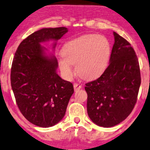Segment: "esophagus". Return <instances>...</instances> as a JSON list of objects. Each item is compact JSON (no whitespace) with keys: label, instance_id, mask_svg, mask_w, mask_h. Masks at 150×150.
<instances>
[{"label":"esophagus","instance_id":"esophagus-1","mask_svg":"<svg viewBox=\"0 0 150 150\" xmlns=\"http://www.w3.org/2000/svg\"><path fill=\"white\" fill-rule=\"evenodd\" d=\"M74 91L76 92L82 88V86L80 85L79 84H77V83H74Z\"/></svg>","mask_w":150,"mask_h":150}]
</instances>
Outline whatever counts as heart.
Wrapping results in <instances>:
<instances>
[{"label":"heart","mask_w":150,"mask_h":150,"mask_svg":"<svg viewBox=\"0 0 150 150\" xmlns=\"http://www.w3.org/2000/svg\"><path fill=\"white\" fill-rule=\"evenodd\" d=\"M61 53L63 56L59 58L58 65L65 77L72 76L73 64H76V70L80 77L93 80L101 76L107 68L111 45L104 36L87 34L66 42Z\"/></svg>","instance_id":"1"}]
</instances>
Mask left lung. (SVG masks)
Here are the masks:
<instances>
[{
    "instance_id": "left-lung-1",
    "label": "left lung",
    "mask_w": 150,
    "mask_h": 150,
    "mask_svg": "<svg viewBox=\"0 0 150 150\" xmlns=\"http://www.w3.org/2000/svg\"><path fill=\"white\" fill-rule=\"evenodd\" d=\"M110 64L101 76L86 84L87 112L98 126L120 124L133 110L141 84L139 62L134 48L114 32Z\"/></svg>"
}]
</instances>
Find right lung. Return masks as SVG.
I'll use <instances>...</instances> for the list:
<instances>
[{"instance_id":"obj_1","label":"right lung","mask_w":150,"mask_h":150,"mask_svg":"<svg viewBox=\"0 0 150 150\" xmlns=\"http://www.w3.org/2000/svg\"><path fill=\"white\" fill-rule=\"evenodd\" d=\"M66 27L42 28L20 44L11 67V86L17 105L24 117L36 126L49 127L64 116L70 98L74 93L71 82L56 72L58 66L54 54L41 43L56 42L67 33Z\"/></svg>"}]
</instances>
